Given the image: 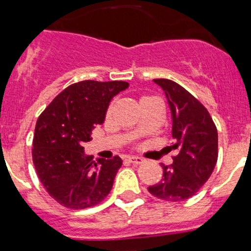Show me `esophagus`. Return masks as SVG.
I'll list each match as a JSON object with an SVG mask.
<instances>
[{
  "instance_id": "34e87169",
  "label": "esophagus",
  "mask_w": 251,
  "mask_h": 251,
  "mask_svg": "<svg viewBox=\"0 0 251 251\" xmlns=\"http://www.w3.org/2000/svg\"><path fill=\"white\" fill-rule=\"evenodd\" d=\"M128 161H130L131 164H133V165H141L144 161V159L140 158V156H132V158L128 159Z\"/></svg>"
}]
</instances>
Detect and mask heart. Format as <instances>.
Wrapping results in <instances>:
<instances>
[{
  "label": "heart",
  "instance_id": "obj_1",
  "mask_svg": "<svg viewBox=\"0 0 251 251\" xmlns=\"http://www.w3.org/2000/svg\"><path fill=\"white\" fill-rule=\"evenodd\" d=\"M144 98H148V97H143V98H142V100H144ZM109 111H110V109H108V111H107V115H109Z\"/></svg>",
  "mask_w": 251,
  "mask_h": 251
}]
</instances>
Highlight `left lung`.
<instances>
[{"instance_id": "8db88e82", "label": "left lung", "mask_w": 251, "mask_h": 251, "mask_svg": "<svg viewBox=\"0 0 251 251\" xmlns=\"http://www.w3.org/2000/svg\"><path fill=\"white\" fill-rule=\"evenodd\" d=\"M168 97L173 113L176 151L173 165H161L163 178L148 187L151 196L168 201L193 197L214 171L219 156L217 128L206 108L186 88L168 78H154Z\"/></svg>"}]
</instances>
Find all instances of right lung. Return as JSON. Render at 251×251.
I'll return each mask as SVG.
<instances>
[{
  "instance_id": "right-lung-1",
  "label": "right lung",
  "mask_w": 251,
  "mask_h": 251,
  "mask_svg": "<svg viewBox=\"0 0 251 251\" xmlns=\"http://www.w3.org/2000/svg\"><path fill=\"white\" fill-rule=\"evenodd\" d=\"M127 87L126 81H80L68 86L40 114L32 161L47 193L63 206H95L110 193L123 160L115 155L96 163L83 154V143L91 141L95 125L104 121L111 98Z\"/></svg>"
}]
</instances>
